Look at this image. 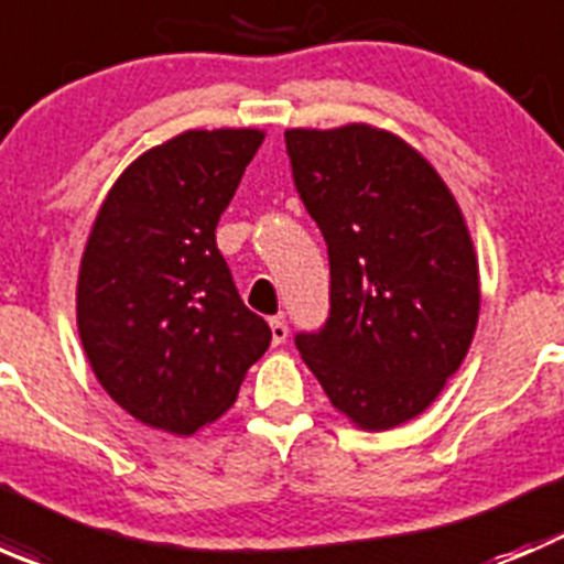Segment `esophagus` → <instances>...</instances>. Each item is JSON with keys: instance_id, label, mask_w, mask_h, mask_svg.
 <instances>
[{"instance_id": "1", "label": "esophagus", "mask_w": 564, "mask_h": 564, "mask_svg": "<svg viewBox=\"0 0 564 564\" xmlns=\"http://www.w3.org/2000/svg\"><path fill=\"white\" fill-rule=\"evenodd\" d=\"M270 333H272V344L281 346L283 340L289 338V327L283 318H270Z\"/></svg>"}]
</instances>
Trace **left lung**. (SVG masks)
Wrapping results in <instances>:
<instances>
[{
    "instance_id": "obj_1",
    "label": "left lung",
    "mask_w": 564,
    "mask_h": 564,
    "mask_svg": "<svg viewBox=\"0 0 564 564\" xmlns=\"http://www.w3.org/2000/svg\"><path fill=\"white\" fill-rule=\"evenodd\" d=\"M294 185L329 253V318L297 349L357 429L423 414L469 351L480 270L456 196L390 130L289 128Z\"/></svg>"
}]
</instances>
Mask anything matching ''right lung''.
Listing matches in <instances>:
<instances>
[{
	"label": "right lung",
	"mask_w": 564,
	"mask_h": 564,
	"mask_svg": "<svg viewBox=\"0 0 564 564\" xmlns=\"http://www.w3.org/2000/svg\"><path fill=\"white\" fill-rule=\"evenodd\" d=\"M264 141L185 130L135 158L98 209L76 286L84 355L130 417L193 436L237 401L272 333L246 308L215 229Z\"/></svg>",
	"instance_id": "right-lung-1"
}]
</instances>
